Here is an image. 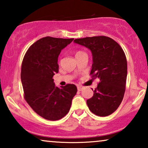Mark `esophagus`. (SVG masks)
<instances>
[{
	"label": "esophagus",
	"mask_w": 148,
	"mask_h": 148,
	"mask_svg": "<svg viewBox=\"0 0 148 148\" xmlns=\"http://www.w3.org/2000/svg\"><path fill=\"white\" fill-rule=\"evenodd\" d=\"M83 89H84V87L82 86H77V90L78 91H82Z\"/></svg>",
	"instance_id": "34e87169"
}]
</instances>
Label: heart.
<instances>
[{
  "label": "heart",
  "instance_id": "b5f03b06",
  "mask_svg": "<svg viewBox=\"0 0 148 148\" xmlns=\"http://www.w3.org/2000/svg\"><path fill=\"white\" fill-rule=\"evenodd\" d=\"M84 54V52H83L82 51H78V52H77L76 54H75V56H78V55H80V54Z\"/></svg>",
  "mask_w": 148,
  "mask_h": 148
}]
</instances>
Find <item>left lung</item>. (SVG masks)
Here are the masks:
<instances>
[{
	"mask_svg": "<svg viewBox=\"0 0 148 148\" xmlns=\"http://www.w3.org/2000/svg\"><path fill=\"white\" fill-rule=\"evenodd\" d=\"M74 42L91 50L90 75L100 80L93 96L87 100L88 108L97 116H108L119 108L124 97L127 75L125 52L116 42L106 36L79 38Z\"/></svg>",
	"mask_w": 148,
	"mask_h": 148,
	"instance_id": "left-lung-1",
	"label": "left lung"
}]
</instances>
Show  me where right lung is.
Listing matches in <instances>:
<instances>
[{"label": "right lung", "mask_w": 148, "mask_h": 148, "mask_svg": "<svg viewBox=\"0 0 148 148\" xmlns=\"http://www.w3.org/2000/svg\"><path fill=\"white\" fill-rule=\"evenodd\" d=\"M73 40L41 38L30 46L22 62L24 98L38 115L47 120L57 121L65 116L77 91L74 84L56 87L52 79L58 72V55Z\"/></svg>", "instance_id": "right-lung-1"}]
</instances>
